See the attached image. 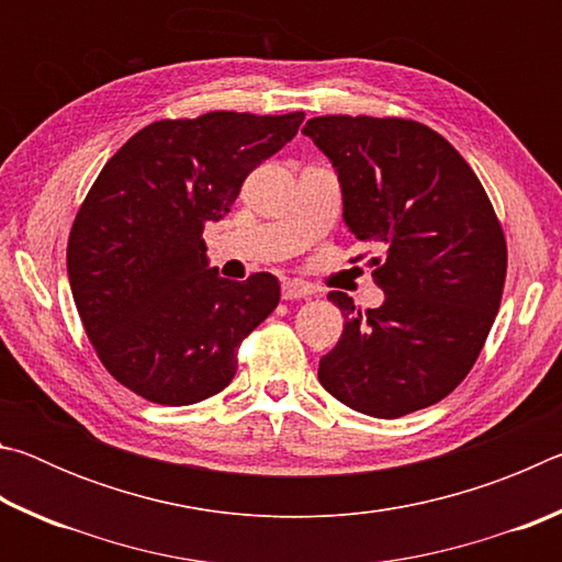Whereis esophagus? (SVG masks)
I'll return each instance as SVG.
<instances>
[{"label": "esophagus", "mask_w": 562, "mask_h": 562, "mask_svg": "<svg viewBox=\"0 0 562 562\" xmlns=\"http://www.w3.org/2000/svg\"><path fill=\"white\" fill-rule=\"evenodd\" d=\"M310 294H315V288L302 280H288L282 282V300H304L310 297Z\"/></svg>", "instance_id": "1"}]
</instances>
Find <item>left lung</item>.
<instances>
[{"mask_svg": "<svg viewBox=\"0 0 562 562\" xmlns=\"http://www.w3.org/2000/svg\"><path fill=\"white\" fill-rule=\"evenodd\" d=\"M335 168L345 225L376 245V310L345 315L319 384L359 414L398 418L449 396L479 359L506 282L486 190L449 140L404 119L319 116L302 128Z\"/></svg>", "mask_w": 562, "mask_h": 562, "instance_id": "8db88e82", "label": "left lung"}]
</instances>
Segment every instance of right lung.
Returning <instances> with one entry per match:
<instances>
[{"label": "right lung", "instance_id": "right-lung-1", "mask_svg": "<svg viewBox=\"0 0 562 562\" xmlns=\"http://www.w3.org/2000/svg\"><path fill=\"white\" fill-rule=\"evenodd\" d=\"M304 113L213 111L128 138L76 215L66 270L83 329L111 376L154 404L188 406L233 382L237 347L278 307L280 282L207 262L203 227L294 138Z\"/></svg>", "mask_w": 562, "mask_h": 562}]
</instances>
